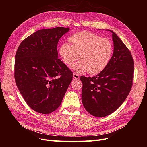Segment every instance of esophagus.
<instances>
[{
    "mask_svg": "<svg viewBox=\"0 0 147 147\" xmlns=\"http://www.w3.org/2000/svg\"><path fill=\"white\" fill-rule=\"evenodd\" d=\"M79 75L76 73H73V79H78Z\"/></svg>",
    "mask_w": 147,
    "mask_h": 147,
    "instance_id": "1",
    "label": "esophagus"
}]
</instances>
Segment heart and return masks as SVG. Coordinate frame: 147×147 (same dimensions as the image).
<instances>
[{"label": "heart", "instance_id": "1", "mask_svg": "<svg viewBox=\"0 0 147 147\" xmlns=\"http://www.w3.org/2000/svg\"><path fill=\"white\" fill-rule=\"evenodd\" d=\"M69 42L62 43L59 54L67 66L73 67L78 73L88 71L90 74H97L104 71L110 62L113 54V44L110 40L88 32L76 33L70 36Z\"/></svg>", "mask_w": 147, "mask_h": 147}]
</instances>
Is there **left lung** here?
Here are the masks:
<instances>
[{"mask_svg":"<svg viewBox=\"0 0 147 147\" xmlns=\"http://www.w3.org/2000/svg\"><path fill=\"white\" fill-rule=\"evenodd\" d=\"M109 31L112 33L114 47L108 65L95 76L80 77L83 105L90 114L98 117L116 111L128 96L133 85L132 55L119 37Z\"/></svg>","mask_w":147,"mask_h":147,"instance_id":"obj_1","label":"left lung"}]
</instances>
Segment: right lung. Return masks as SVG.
<instances>
[{"instance_id": "add662e5", "label": "right lung", "mask_w": 147, "mask_h": 147, "mask_svg": "<svg viewBox=\"0 0 147 147\" xmlns=\"http://www.w3.org/2000/svg\"><path fill=\"white\" fill-rule=\"evenodd\" d=\"M69 30L43 29L23 40L15 55L16 84L29 107L47 114L61 105L73 73L58 58L59 39Z\"/></svg>"}]
</instances>
